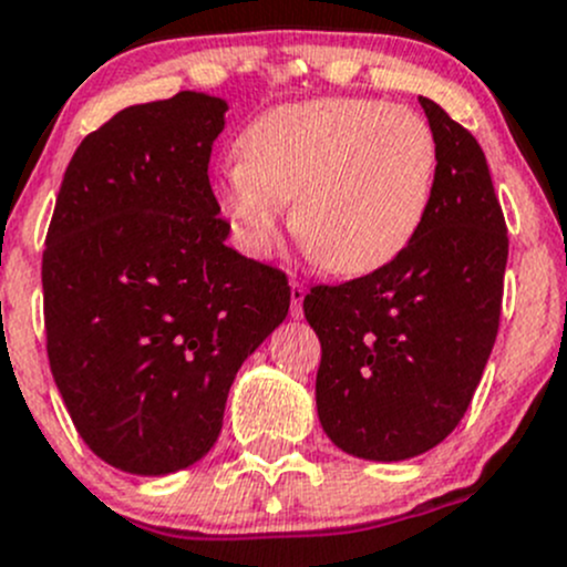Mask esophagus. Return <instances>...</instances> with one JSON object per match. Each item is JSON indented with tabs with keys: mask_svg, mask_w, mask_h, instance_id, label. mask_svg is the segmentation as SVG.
I'll list each match as a JSON object with an SVG mask.
<instances>
[{
	"mask_svg": "<svg viewBox=\"0 0 567 567\" xmlns=\"http://www.w3.org/2000/svg\"><path fill=\"white\" fill-rule=\"evenodd\" d=\"M291 317L302 319V300H306V286L300 281H291Z\"/></svg>",
	"mask_w": 567,
	"mask_h": 567,
	"instance_id": "esophagus-1",
	"label": "esophagus"
}]
</instances>
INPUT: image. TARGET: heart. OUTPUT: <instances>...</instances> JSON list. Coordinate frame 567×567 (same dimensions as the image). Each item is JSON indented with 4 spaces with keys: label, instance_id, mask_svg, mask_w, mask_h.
Returning <instances> with one entry per match:
<instances>
[{
    "label": "heart",
    "instance_id": "obj_1",
    "mask_svg": "<svg viewBox=\"0 0 567 567\" xmlns=\"http://www.w3.org/2000/svg\"><path fill=\"white\" fill-rule=\"evenodd\" d=\"M226 172L224 209L250 254L278 240L286 207L308 254L336 276L390 265L417 237L440 147L417 111L363 97L286 103L256 116Z\"/></svg>",
    "mask_w": 567,
    "mask_h": 567
}]
</instances>
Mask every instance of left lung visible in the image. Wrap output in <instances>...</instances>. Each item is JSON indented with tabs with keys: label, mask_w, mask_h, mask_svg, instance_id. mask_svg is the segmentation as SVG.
<instances>
[{
	"label": "left lung",
	"mask_w": 567,
	"mask_h": 567,
	"mask_svg": "<svg viewBox=\"0 0 567 567\" xmlns=\"http://www.w3.org/2000/svg\"><path fill=\"white\" fill-rule=\"evenodd\" d=\"M420 106L440 166L417 237L390 265L302 300L322 343L324 434L371 461L420 456L456 429L499 330L507 226L486 155L445 109Z\"/></svg>",
	"instance_id": "1"
}]
</instances>
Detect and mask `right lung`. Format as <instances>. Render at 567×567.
Segmentation results:
<instances>
[{
	"instance_id": "obj_1",
	"label": "right lung",
	"mask_w": 567,
	"mask_h": 567,
	"mask_svg": "<svg viewBox=\"0 0 567 567\" xmlns=\"http://www.w3.org/2000/svg\"><path fill=\"white\" fill-rule=\"evenodd\" d=\"M226 103L122 109L68 163L43 250L45 349L90 451L131 475L196 464L250 352L284 322L278 267L226 245L209 185Z\"/></svg>"
}]
</instances>
